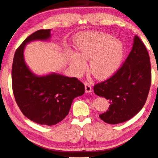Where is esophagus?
<instances>
[{
    "label": "esophagus",
    "instance_id": "obj_1",
    "mask_svg": "<svg viewBox=\"0 0 158 158\" xmlns=\"http://www.w3.org/2000/svg\"><path fill=\"white\" fill-rule=\"evenodd\" d=\"M84 85H85V91H86V93H91L92 88L91 85H90L89 83H87V82H85Z\"/></svg>",
    "mask_w": 158,
    "mask_h": 158
}]
</instances>
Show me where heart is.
Masks as SVG:
<instances>
[{
	"mask_svg": "<svg viewBox=\"0 0 158 158\" xmlns=\"http://www.w3.org/2000/svg\"><path fill=\"white\" fill-rule=\"evenodd\" d=\"M78 53L67 52V60L72 72L80 76L86 69L85 60H90L89 71L97 79L110 76L119 68L124 56V45L103 32H87L77 42Z\"/></svg>",
	"mask_w": 158,
	"mask_h": 158,
	"instance_id": "b5f03b06",
	"label": "heart"
}]
</instances>
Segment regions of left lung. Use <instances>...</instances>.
I'll return each instance as SVG.
<instances>
[{"mask_svg":"<svg viewBox=\"0 0 158 158\" xmlns=\"http://www.w3.org/2000/svg\"><path fill=\"white\" fill-rule=\"evenodd\" d=\"M151 84L150 57L138 36L134 38L131 51L113 76L96 84L94 93L110 104L108 110L99 114L107 124L122 123L134 117L146 101Z\"/></svg>","mask_w":158,"mask_h":158,"instance_id":"left-lung-1","label":"left lung"}]
</instances>
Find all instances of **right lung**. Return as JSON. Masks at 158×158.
<instances>
[{"label": "right lung", "instance_id": "1", "mask_svg": "<svg viewBox=\"0 0 158 158\" xmlns=\"http://www.w3.org/2000/svg\"><path fill=\"white\" fill-rule=\"evenodd\" d=\"M51 29L38 30L24 40L15 53L12 68V90L19 109L31 121L48 126L61 122L69 113L72 101L84 94V85L75 77L55 73L39 76L24 60L27 44L50 41Z\"/></svg>", "mask_w": 158, "mask_h": 158}]
</instances>
